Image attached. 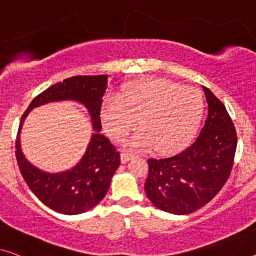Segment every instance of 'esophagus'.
<instances>
[{
	"instance_id": "1",
	"label": "esophagus",
	"mask_w": 256,
	"mask_h": 256,
	"mask_svg": "<svg viewBox=\"0 0 256 256\" xmlns=\"http://www.w3.org/2000/svg\"><path fill=\"white\" fill-rule=\"evenodd\" d=\"M133 156H134V154H132V152H123L120 155V161H122V163H126L133 158Z\"/></svg>"
}]
</instances>
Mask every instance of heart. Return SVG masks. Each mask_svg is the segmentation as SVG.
<instances>
[{
	"label": "heart",
	"instance_id": "b5f03b06",
	"mask_svg": "<svg viewBox=\"0 0 256 256\" xmlns=\"http://www.w3.org/2000/svg\"><path fill=\"white\" fill-rule=\"evenodd\" d=\"M204 98L194 87L166 79L133 82L120 95L110 94L102 106V122L114 139L120 140L138 125L142 131L128 144L136 148L154 142L158 150H172L192 134L201 120Z\"/></svg>",
	"mask_w": 256,
	"mask_h": 256
}]
</instances>
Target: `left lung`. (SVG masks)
<instances>
[{"instance_id": "1", "label": "left lung", "mask_w": 256, "mask_h": 256, "mask_svg": "<svg viewBox=\"0 0 256 256\" xmlns=\"http://www.w3.org/2000/svg\"><path fill=\"white\" fill-rule=\"evenodd\" d=\"M208 115L199 134L184 150L166 158L148 160L144 190L161 210L188 215L208 204L231 174L237 133L224 104L202 86Z\"/></svg>"}]
</instances>
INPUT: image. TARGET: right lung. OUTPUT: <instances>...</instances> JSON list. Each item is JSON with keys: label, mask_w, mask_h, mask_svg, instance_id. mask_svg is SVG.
Wrapping results in <instances>:
<instances>
[{"label": "right lung", "mask_w": 256, "mask_h": 256, "mask_svg": "<svg viewBox=\"0 0 256 256\" xmlns=\"http://www.w3.org/2000/svg\"><path fill=\"white\" fill-rule=\"evenodd\" d=\"M108 76H76L57 82L30 102L22 116L16 140V158L22 176L38 199L52 210L77 215L95 207L106 196L114 174L120 164V152L101 134L102 98L108 86ZM76 100L86 106L96 132L82 160L70 170L49 174L24 158L20 148V130L33 108L49 102Z\"/></svg>", "instance_id": "add662e5"}]
</instances>
